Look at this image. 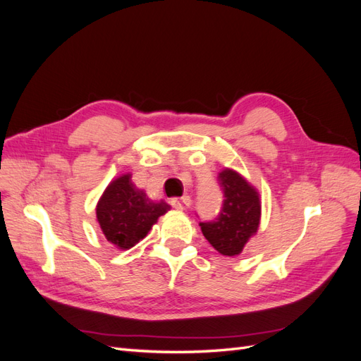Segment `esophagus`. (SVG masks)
<instances>
[{
	"label": "esophagus",
	"mask_w": 361,
	"mask_h": 361,
	"mask_svg": "<svg viewBox=\"0 0 361 361\" xmlns=\"http://www.w3.org/2000/svg\"><path fill=\"white\" fill-rule=\"evenodd\" d=\"M169 203L174 207V209L183 211V209H187V207L191 204V199H190V197H187V195H185V197H180V199H178V197H173V199H170V200H169Z\"/></svg>",
	"instance_id": "1"
}]
</instances>
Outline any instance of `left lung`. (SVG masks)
Listing matches in <instances>:
<instances>
[{"label": "left lung", "mask_w": 361, "mask_h": 361, "mask_svg": "<svg viewBox=\"0 0 361 361\" xmlns=\"http://www.w3.org/2000/svg\"><path fill=\"white\" fill-rule=\"evenodd\" d=\"M223 191V206L211 221H200L202 233L223 256H236L257 232L260 202L257 191L233 170L218 174Z\"/></svg>", "instance_id": "obj_1"}]
</instances>
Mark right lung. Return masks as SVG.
<instances>
[{"label":"right lung","instance_id":"obj_1","mask_svg":"<svg viewBox=\"0 0 361 361\" xmlns=\"http://www.w3.org/2000/svg\"><path fill=\"white\" fill-rule=\"evenodd\" d=\"M170 209L164 202L149 200L137 190L130 174H123L108 185L96 207L97 223L108 243L128 250L143 239L158 220Z\"/></svg>","mask_w":361,"mask_h":361}]
</instances>
